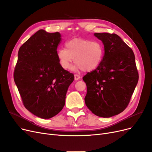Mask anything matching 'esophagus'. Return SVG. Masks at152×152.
<instances>
[{
	"instance_id": "34e87169",
	"label": "esophagus",
	"mask_w": 152,
	"mask_h": 152,
	"mask_svg": "<svg viewBox=\"0 0 152 152\" xmlns=\"http://www.w3.org/2000/svg\"><path fill=\"white\" fill-rule=\"evenodd\" d=\"M80 78H81V76L79 75H75V80L76 81L80 80Z\"/></svg>"
}]
</instances>
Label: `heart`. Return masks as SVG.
I'll return each instance as SVG.
<instances>
[{
    "instance_id": "obj_1",
    "label": "heart",
    "mask_w": 152,
    "mask_h": 152,
    "mask_svg": "<svg viewBox=\"0 0 152 152\" xmlns=\"http://www.w3.org/2000/svg\"><path fill=\"white\" fill-rule=\"evenodd\" d=\"M65 48L57 51L60 65L64 69H69L71 63L77 64L76 67L84 71H92L100 66L104 55L102 43L97 40L75 38L67 41Z\"/></svg>"
}]
</instances>
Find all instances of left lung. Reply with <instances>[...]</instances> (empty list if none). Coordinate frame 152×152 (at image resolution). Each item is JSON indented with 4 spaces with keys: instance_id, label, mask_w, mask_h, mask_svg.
Masks as SVG:
<instances>
[{
    "instance_id": "left-lung-1",
    "label": "left lung",
    "mask_w": 152,
    "mask_h": 152,
    "mask_svg": "<svg viewBox=\"0 0 152 152\" xmlns=\"http://www.w3.org/2000/svg\"><path fill=\"white\" fill-rule=\"evenodd\" d=\"M104 45L103 60L96 69L83 77L87 86L86 105L95 115L110 117L128 105L138 81L131 48L114 33H95Z\"/></svg>"
}]
</instances>
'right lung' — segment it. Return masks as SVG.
Returning a JSON list of instances; mask_svg holds the SVG:
<instances>
[{"label":"right lung","instance_id":"obj_1","mask_svg":"<svg viewBox=\"0 0 152 152\" xmlns=\"http://www.w3.org/2000/svg\"><path fill=\"white\" fill-rule=\"evenodd\" d=\"M58 32L38 30L19 48L14 80L25 108L42 119H50L62 110L74 75L60 65Z\"/></svg>","mask_w":152,"mask_h":152}]
</instances>
